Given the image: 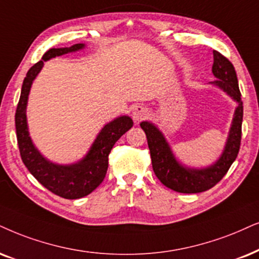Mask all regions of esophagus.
I'll list each match as a JSON object with an SVG mask.
<instances>
[{"label":"esophagus","instance_id":"obj_1","mask_svg":"<svg viewBox=\"0 0 259 259\" xmlns=\"http://www.w3.org/2000/svg\"><path fill=\"white\" fill-rule=\"evenodd\" d=\"M149 112H148V109L145 106H136L135 110H134L133 112V118L135 122H141V120H143L145 118H147V116H148Z\"/></svg>","mask_w":259,"mask_h":259}]
</instances>
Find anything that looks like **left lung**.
<instances>
[{
  "label": "left lung",
  "instance_id": "8db88e82",
  "mask_svg": "<svg viewBox=\"0 0 259 259\" xmlns=\"http://www.w3.org/2000/svg\"><path fill=\"white\" fill-rule=\"evenodd\" d=\"M212 55H214V63H212L211 71L218 80L210 83L221 88L238 103L227 142H226L224 152L217 161L204 168L186 167L176 159L171 147L158 126L150 122H142L140 124L143 132L146 133L153 171L155 176L168 189L182 192V194H197V192L207 191L217 185L237 159L239 148H240L243 101H241V94L239 91L237 73H235L233 64L224 55L215 50L212 51Z\"/></svg>",
  "mask_w": 259,
  "mask_h": 259
}]
</instances>
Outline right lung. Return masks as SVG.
Returning <instances> with one entry per match:
<instances>
[{
    "mask_svg": "<svg viewBox=\"0 0 259 259\" xmlns=\"http://www.w3.org/2000/svg\"><path fill=\"white\" fill-rule=\"evenodd\" d=\"M84 48V44H75L70 48L50 49L44 54L41 61L35 63L26 74L22 83L20 99L15 112V129L18 146L22 162L42 186L52 194L67 199H76L90 195L105 178L109 167V154L114 143L127 130L132 129L133 119L129 116H120L107 123L82 160L71 165H58L45 159L35 148L28 133L26 107L28 94L34 78L41 70L44 62L62 55L75 52Z\"/></svg>",
    "mask_w": 259,
    "mask_h": 259,
    "instance_id": "obj_1",
    "label": "right lung"
}]
</instances>
